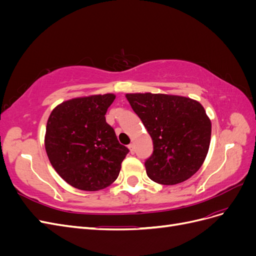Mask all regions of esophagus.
<instances>
[{
	"label": "esophagus",
	"instance_id": "obj_1",
	"mask_svg": "<svg viewBox=\"0 0 256 256\" xmlns=\"http://www.w3.org/2000/svg\"><path fill=\"white\" fill-rule=\"evenodd\" d=\"M128 147H129V150H130V152H131V154H134V144H130Z\"/></svg>",
	"mask_w": 256,
	"mask_h": 256
}]
</instances>
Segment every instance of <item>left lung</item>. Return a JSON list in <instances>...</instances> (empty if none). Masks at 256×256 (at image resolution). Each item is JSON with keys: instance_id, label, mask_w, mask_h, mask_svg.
Segmentation results:
<instances>
[{"instance_id": "obj_1", "label": "left lung", "mask_w": 256, "mask_h": 256, "mask_svg": "<svg viewBox=\"0 0 256 256\" xmlns=\"http://www.w3.org/2000/svg\"><path fill=\"white\" fill-rule=\"evenodd\" d=\"M126 98L152 140L154 152L145 161L147 176L161 184H176L194 175L212 136L203 106L191 98L152 92Z\"/></svg>"}]
</instances>
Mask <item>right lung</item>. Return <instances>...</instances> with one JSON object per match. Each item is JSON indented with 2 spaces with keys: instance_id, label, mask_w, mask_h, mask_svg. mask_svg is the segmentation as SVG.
<instances>
[{
  "instance_id": "obj_1",
  "label": "right lung",
  "mask_w": 256,
  "mask_h": 256,
  "mask_svg": "<svg viewBox=\"0 0 256 256\" xmlns=\"http://www.w3.org/2000/svg\"><path fill=\"white\" fill-rule=\"evenodd\" d=\"M114 99V94L74 98L49 116L46 152L58 174L76 189L97 191L110 186L129 152L106 122Z\"/></svg>"
}]
</instances>
